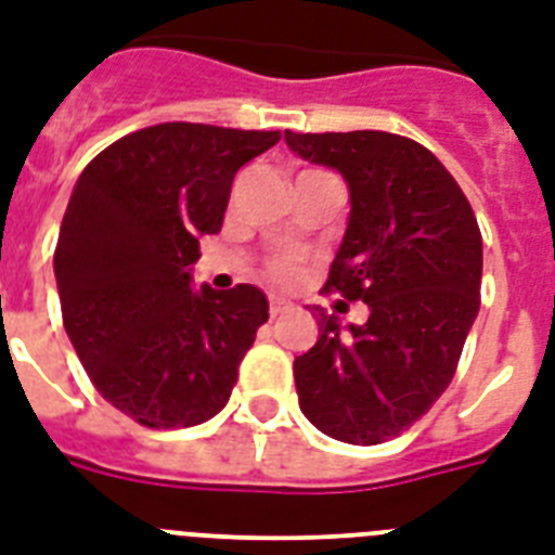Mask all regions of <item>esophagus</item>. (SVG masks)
<instances>
[{
    "label": "esophagus",
    "mask_w": 555,
    "mask_h": 555,
    "mask_svg": "<svg viewBox=\"0 0 555 555\" xmlns=\"http://www.w3.org/2000/svg\"><path fill=\"white\" fill-rule=\"evenodd\" d=\"M291 311V302L287 299H279V296H270V317H279V313Z\"/></svg>",
    "instance_id": "obj_1"
}]
</instances>
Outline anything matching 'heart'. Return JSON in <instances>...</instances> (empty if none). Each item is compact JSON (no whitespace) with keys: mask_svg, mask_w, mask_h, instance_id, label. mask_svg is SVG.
<instances>
[{"mask_svg":"<svg viewBox=\"0 0 555 555\" xmlns=\"http://www.w3.org/2000/svg\"><path fill=\"white\" fill-rule=\"evenodd\" d=\"M270 276L279 279V282H291V279L296 276V268H294V261H273L270 264Z\"/></svg>","mask_w":555,"mask_h":555,"instance_id":"obj_1","label":"heart"}]
</instances>
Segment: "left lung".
Here are the masks:
<instances>
[{
    "instance_id": "left-lung-1",
    "label": "left lung",
    "mask_w": 555,
    "mask_h": 555,
    "mask_svg": "<svg viewBox=\"0 0 555 555\" xmlns=\"http://www.w3.org/2000/svg\"><path fill=\"white\" fill-rule=\"evenodd\" d=\"M285 143L346 181L351 212L325 287L369 308L363 325L320 313V337L294 360L299 409L322 435L374 447L452 383L481 308V230L455 178L409 138L285 132Z\"/></svg>"
}]
</instances>
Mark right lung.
I'll return each instance as SVG.
<instances>
[{"instance_id": "right-lung-1", "label": "right lung", "mask_w": 555, "mask_h": 555, "mask_svg": "<svg viewBox=\"0 0 555 555\" xmlns=\"http://www.w3.org/2000/svg\"><path fill=\"white\" fill-rule=\"evenodd\" d=\"M279 138L150 126L100 152L74 184L54 253L65 334L100 395L150 429L216 417L268 322L259 287L195 291L190 264L201 235L224 224L235 172Z\"/></svg>"}]
</instances>
